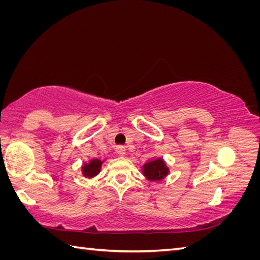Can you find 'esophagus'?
I'll return each mask as SVG.
<instances>
[{"mask_svg": "<svg viewBox=\"0 0 260 260\" xmlns=\"http://www.w3.org/2000/svg\"><path fill=\"white\" fill-rule=\"evenodd\" d=\"M116 152H117V154H118V155L123 156V155L125 154V147H124V146H122V145L117 146V147H116Z\"/></svg>", "mask_w": 260, "mask_h": 260, "instance_id": "34e87169", "label": "esophagus"}]
</instances>
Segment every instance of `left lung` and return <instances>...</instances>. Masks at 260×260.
Returning <instances> with one entry per match:
<instances>
[{"instance_id":"obj_1","label":"left lung","mask_w":260,"mask_h":260,"mask_svg":"<svg viewBox=\"0 0 260 260\" xmlns=\"http://www.w3.org/2000/svg\"><path fill=\"white\" fill-rule=\"evenodd\" d=\"M144 176L151 181H159L168 175V168L161 159L148 161L143 166Z\"/></svg>"}]
</instances>
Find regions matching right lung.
Instances as JSON below:
<instances>
[{
  "label": "right lung",
  "mask_w": 260,
  "mask_h": 260,
  "mask_svg": "<svg viewBox=\"0 0 260 260\" xmlns=\"http://www.w3.org/2000/svg\"><path fill=\"white\" fill-rule=\"evenodd\" d=\"M101 166H102V161L99 159H92L90 160L89 164H85L84 166L82 167L83 169V175L88 178H92L95 177L100 170H101Z\"/></svg>",
  "instance_id": "obj_1"
}]
</instances>
